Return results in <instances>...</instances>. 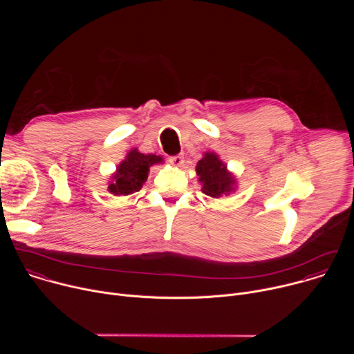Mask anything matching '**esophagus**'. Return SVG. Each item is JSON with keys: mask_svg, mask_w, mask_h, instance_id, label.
Segmentation results:
<instances>
[{"mask_svg": "<svg viewBox=\"0 0 354 354\" xmlns=\"http://www.w3.org/2000/svg\"><path fill=\"white\" fill-rule=\"evenodd\" d=\"M169 162H171V165H174V167H182L183 165V157L182 156H175V157H171L169 158Z\"/></svg>", "mask_w": 354, "mask_h": 354, "instance_id": "esophagus-1", "label": "esophagus"}]
</instances>
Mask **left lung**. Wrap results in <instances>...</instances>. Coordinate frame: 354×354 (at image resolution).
I'll return each instance as SVG.
<instances>
[{"instance_id":"obj_1","label":"left lung","mask_w":354,"mask_h":354,"mask_svg":"<svg viewBox=\"0 0 354 354\" xmlns=\"http://www.w3.org/2000/svg\"><path fill=\"white\" fill-rule=\"evenodd\" d=\"M196 174L201 183V192L210 197H220L230 194L235 189V178L228 172L227 165L218 158L216 153H205L196 165Z\"/></svg>"}]
</instances>
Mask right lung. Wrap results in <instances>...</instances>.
<instances>
[{
  "label": "right lung",
  "instance_id": "right-lung-1",
  "mask_svg": "<svg viewBox=\"0 0 354 354\" xmlns=\"http://www.w3.org/2000/svg\"><path fill=\"white\" fill-rule=\"evenodd\" d=\"M164 160L156 154L138 153L137 148H133L126 156L112 175L108 190L116 196H127L138 192L148 178L149 167L161 164Z\"/></svg>",
  "mask_w": 354,
  "mask_h": 354
}]
</instances>
